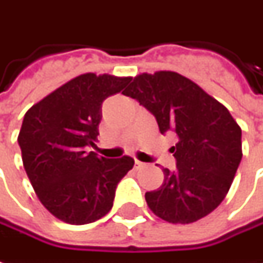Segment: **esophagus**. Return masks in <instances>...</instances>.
Listing matches in <instances>:
<instances>
[{
	"label": "esophagus",
	"instance_id": "obj_1",
	"mask_svg": "<svg viewBox=\"0 0 263 263\" xmlns=\"http://www.w3.org/2000/svg\"><path fill=\"white\" fill-rule=\"evenodd\" d=\"M145 163L144 162H141V161H138V159H135V168H142V166H144Z\"/></svg>",
	"mask_w": 263,
	"mask_h": 263
}]
</instances>
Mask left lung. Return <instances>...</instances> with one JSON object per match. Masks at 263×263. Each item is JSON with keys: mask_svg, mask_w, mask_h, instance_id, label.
<instances>
[{"mask_svg": "<svg viewBox=\"0 0 263 263\" xmlns=\"http://www.w3.org/2000/svg\"><path fill=\"white\" fill-rule=\"evenodd\" d=\"M124 95L137 100L162 135L175 132L176 170L145 194L154 214L171 223H191L211 214L228 194L242 159V131L221 102L182 75L159 71L135 77Z\"/></svg>", "mask_w": 263, "mask_h": 263, "instance_id": "8db88e82", "label": "left lung"}]
</instances>
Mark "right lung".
<instances>
[{"mask_svg": "<svg viewBox=\"0 0 263 263\" xmlns=\"http://www.w3.org/2000/svg\"><path fill=\"white\" fill-rule=\"evenodd\" d=\"M131 78L84 74L31 106L18 135L23 162L41 203L55 218L85 225L105 216L131 157L106 159L88 146L98 141L102 102Z\"/></svg>", "mask_w": 263, "mask_h": 263, "instance_id": "add662e5", "label": "right lung"}]
</instances>
